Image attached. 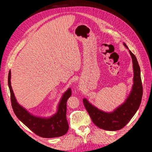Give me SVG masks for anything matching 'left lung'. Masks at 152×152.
<instances>
[{
  "label": "left lung",
  "instance_id": "obj_1",
  "mask_svg": "<svg viewBox=\"0 0 152 152\" xmlns=\"http://www.w3.org/2000/svg\"><path fill=\"white\" fill-rule=\"evenodd\" d=\"M124 46L128 49L125 43ZM132 59L134 78L132 91L128 98L122 104L112 112H104L89 103L86 99H83L84 107L90 115L92 121L96 126L107 131L120 130L131 121L140 106L142 86L141 79L140 68L134 54L129 50Z\"/></svg>",
  "mask_w": 152,
  "mask_h": 152
}]
</instances>
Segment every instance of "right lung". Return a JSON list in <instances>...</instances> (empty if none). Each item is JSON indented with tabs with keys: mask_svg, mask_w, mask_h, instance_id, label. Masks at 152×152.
<instances>
[{
	"mask_svg": "<svg viewBox=\"0 0 152 152\" xmlns=\"http://www.w3.org/2000/svg\"><path fill=\"white\" fill-rule=\"evenodd\" d=\"M8 86L11 93L12 108L16 117L35 134L42 137L51 138L65 135L68 130L66 120V102L72 95L69 88L63 94L58 107V112L49 118L32 115L18 103L11 85V71L8 75Z\"/></svg>",
	"mask_w": 152,
	"mask_h": 152,
	"instance_id": "right-lung-1",
	"label": "right lung"
}]
</instances>
